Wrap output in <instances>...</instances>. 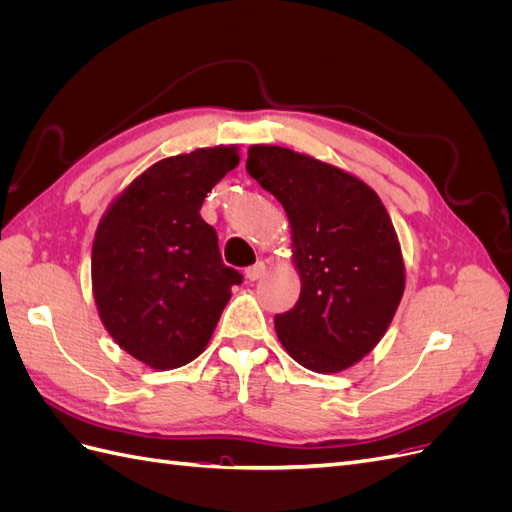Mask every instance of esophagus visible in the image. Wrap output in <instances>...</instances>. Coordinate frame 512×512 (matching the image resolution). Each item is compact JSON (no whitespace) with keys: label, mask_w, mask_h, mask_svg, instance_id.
<instances>
[{"label":"esophagus","mask_w":512,"mask_h":512,"mask_svg":"<svg viewBox=\"0 0 512 512\" xmlns=\"http://www.w3.org/2000/svg\"><path fill=\"white\" fill-rule=\"evenodd\" d=\"M265 271H267L265 262H256V265L245 269V277H247V280H250V282H256V280H260L262 275H265Z\"/></svg>","instance_id":"obj_1"}]
</instances>
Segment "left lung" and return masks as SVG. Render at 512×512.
<instances>
[{
  "label": "left lung",
  "mask_w": 512,
  "mask_h": 512,
  "mask_svg": "<svg viewBox=\"0 0 512 512\" xmlns=\"http://www.w3.org/2000/svg\"><path fill=\"white\" fill-rule=\"evenodd\" d=\"M245 168L282 203L301 275L277 337L318 374L352 367L389 329L406 286L389 213L361 179L286 147H250Z\"/></svg>",
  "instance_id": "left-lung-1"
}]
</instances>
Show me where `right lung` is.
<instances>
[{"mask_svg": "<svg viewBox=\"0 0 512 512\" xmlns=\"http://www.w3.org/2000/svg\"><path fill=\"white\" fill-rule=\"evenodd\" d=\"M237 164V147L160 160L117 196L96 230L91 284L100 318L119 348L153 369L194 361L230 288L243 282L200 218L207 192Z\"/></svg>", "mask_w": 512, "mask_h": 512, "instance_id": "1", "label": "right lung"}]
</instances>
